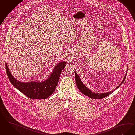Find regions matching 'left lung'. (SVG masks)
Segmentation results:
<instances>
[{
	"instance_id": "8db88e82",
	"label": "left lung",
	"mask_w": 135,
	"mask_h": 135,
	"mask_svg": "<svg viewBox=\"0 0 135 135\" xmlns=\"http://www.w3.org/2000/svg\"><path fill=\"white\" fill-rule=\"evenodd\" d=\"M128 69V68H127ZM127 72H126V75L124 76V78L123 79V80L121 82V83L119 85V86L116 87V88H115L113 90H112L111 91L108 92L106 93H95L93 92L92 91L90 90H89L88 88H87L84 85V84H83V82L81 81V79L79 77V76L77 74V73H76L75 71V81L76 83V85L78 87V89L80 90V91L82 93H83L84 95L87 96L91 98H94V99H102L104 97H107L108 95H109V94H110L112 93H113L115 90H116L118 88H119L120 86V85L124 82V79L127 76Z\"/></svg>"
}]
</instances>
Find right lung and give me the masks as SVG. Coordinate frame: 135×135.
Instances as JSON below:
<instances>
[{
	"instance_id": "right-lung-1",
	"label": "right lung",
	"mask_w": 135,
	"mask_h": 135,
	"mask_svg": "<svg viewBox=\"0 0 135 135\" xmlns=\"http://www.w3.org/2000/svg\"><path fill=\"white\" fill-rule=\"evenodd\" d=\"M66 62H61L55 66L50 77L42 82H22L16 80L11 74L6 63V73L11 84L16 88L30 98L46 99L54 92L59 81L60 75L65 68Z\"/></svg>"
}]
</instances>
